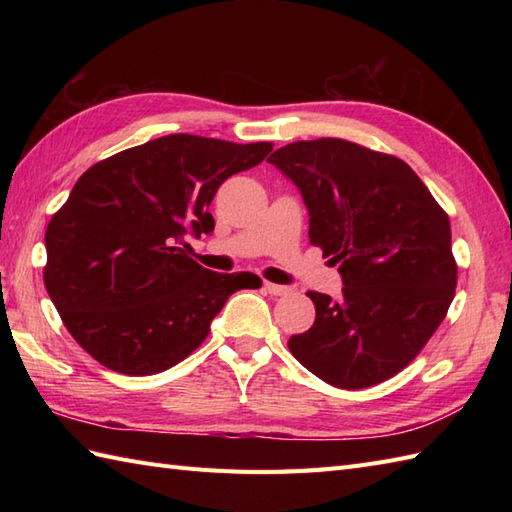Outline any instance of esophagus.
<instances>
[{"label": "esophagus", "instance_id": "1", "mask_svg": "<svg viewBox=\"0 0 512 512\" xmlns=\"http://www.w3.org/2000/svg\"><path fill=\"white\" fill-rule=\"evenodd\" d=\"M264 288L270 292V295H275V297H279V295H288V286H279V284H270V281H266L264 284Z\"/></svg>", "mask_w": 512, "mask_h": 512}]
</instances>
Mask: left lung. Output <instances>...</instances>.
<instances>
[{"mask_svg": "<svg viewBox=\"0 0 512 512\" xmlns=\"http://www.w3.org/2000/svg\"><path fill=\"white\" fill-rule=\"evenodd\" d=\"M301 191L310 242L339 264L343 297L308 292L314 325L290 336L328 385L365 389L407 367L455 297L449 215L407 162L350 140H299L268 158Z\"/></svg>", "mask_w": 512, "mask_h": 512, "instance_id": "left-lung-1", "label": "left lung"}]
</instances>
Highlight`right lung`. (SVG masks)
<instances>
[{
	"instance_id": "obj_1",
	"label": "right lung",
	"mask_w": 512,
	"mask_h": 512,
	"mask_svg": "<svg viewBox=\"0 0 512 512\" xmlns=\"http://www.w3.org/2000/svg\"><path fill=\"white\" fill-rule=\"evenodd\" d=\"M273 145L169 134L96 162L76 180L46 231L43 284L85 352L127 376L178 365L253 273H213L187 237L215 228L209 204L233 173Z\"/></svg>"
}]
</instances>
